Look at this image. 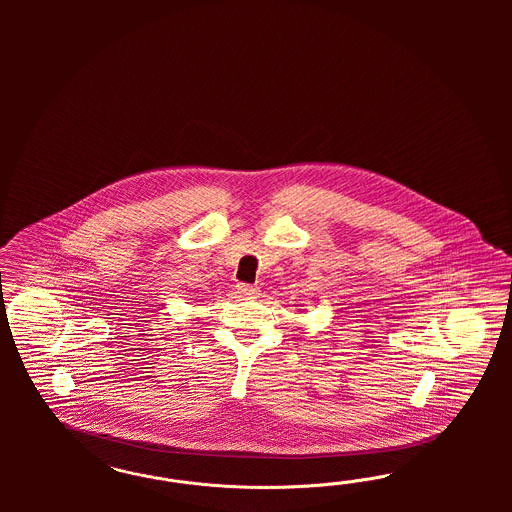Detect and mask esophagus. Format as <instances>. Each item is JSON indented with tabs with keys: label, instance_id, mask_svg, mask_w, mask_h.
Instances as JSON below:
<instances>
[{
	"label": "esophagus",
	"instance_id": "1",
	"mask_svg": "<svg viewBox=\"0 0 512 512\" xmlns=\"http://www.w3.org/2000/svg\"><path fill=\"white\" fill-rule=\"evenodd\" d=\"M236 291H238V295L242 296V298H246V300H251V298H257V296H259V289L253 287V285H248V283H238V285H236Z\"/></svg>",
	"mask_w": 512,
	"mask_h": 512
}]
</instances>
